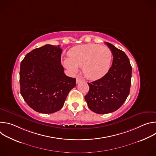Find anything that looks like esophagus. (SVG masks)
I'll use <instances>...</instances> for the list:
<instances>
[{
  "label": "esophagus",
  "mask_w": 156,
  "mask_h": 156,
  "mask_svg": "<svg viewBox=\"0 0 156 156\" xmlns=\"http://www.w3.org/2000/svg\"><path fill=\"white\" fill-rule=\"evenodd\" d=\"M83 80L81 78H80V77H78L77 78H76V83H80V81H81Z\"/></svg>",
  "instance_id": "34e87169"
}]
</instances>
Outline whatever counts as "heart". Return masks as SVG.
Masks as SVG:
<instances>
[{"mask_svg": "<svg viewBox=\"0 0 156 156\" xmlns=\"http://www.w3.org/2000/svg\"><path fill=\"white\" fill-rule=\"evenodd\" d=\"M69 57L63 60V64L71 73H76L78 66H83V73L87 78L96 80L108 72L112 52L107 47L86 44L72 48L69 52Z\"/></svg>", "mask_w": 156, "mask_h": 156, "instance_id": "obj_1", "label": "heart"}]
</instances>
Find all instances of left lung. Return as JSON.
<instances>
[{
  "label": "left lung",
  "instance_id": "8db88e82",
  "mask_svg": "<svg viewBox=\"0 0 156 156\" xmlns=\"http://www.w3.org/2000/svg\"><path fill=\"white\" fill-rule=\"evenodd\" d=\"M113 55L108 72L101 78L87 83L88 93L84 96L93 112L104 114L115 112L125 102L129 93L132 67L125 53L112 44L105 42Z\"/></svg>",
  "mask_w": 156,
  "mask_h": 156
}]
</instances>
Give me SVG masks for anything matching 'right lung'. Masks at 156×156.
<instances>
[{
    "label": "right lung",
    "mask_w": 156,
    "mask_h": 156,
    "mask_svg": "<svg viewBox=\"0 0 156 156\" xmlns=\"http://www.w3.org/2000/svg\"><path fill=\"white\" fill-rule=\"evenodd\" d=\"M60 47L46 44L34 49L20 63V93L27 104L39 113L60 110L76 86V79L64 73Z\"/></svg>",
    "instance_id": "add662e5"
}]
</instances>
